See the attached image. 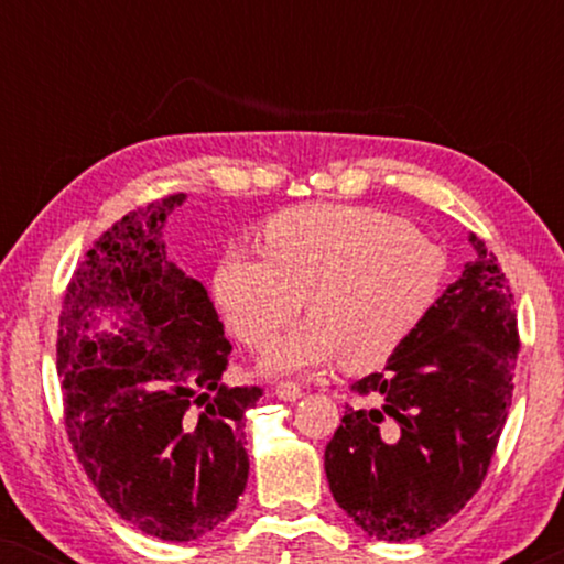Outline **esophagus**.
<instances>
[{"label": "esophagus", "mask_w": 564, "mask_h": 564, "mask_svg": "<svg viewBox=\"0 0 564 564\" xmlns=\"http://www.w3.org/2000/svg\"><path fill=\"white\" fill-rule=\"evenodd\" d=\"M274 395L284 400V403H295V400L303 398V390H300L297 384H292V382H280L274 388Z\"/></svg>", "instance_id": "obj_1"}]
</instances>
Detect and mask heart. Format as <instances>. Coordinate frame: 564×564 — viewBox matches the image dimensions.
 <instances>
[{
    "label": "heart",
    "instance_id": "heart-1",
    "mask_svg": "<svg viewBox=\"0 0 564 564\" xmlns=\"http://www.w3.org/2000/svg\"><path fill=\"white\" fill-rule=\"evenodd\" d=\"M261 256L228 251L213 297L228 328L267 377L315 375L346 357L351 367L388 361L434 305L444 259L398 215L372 207L311 205L280 213L261 230Z\"/></svg>",
    "mask_w": 564,
    "mask_h": 564
}]
</instances>
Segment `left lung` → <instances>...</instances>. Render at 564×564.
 <instances>
[{"instance_id": "left-lung-1", "label": "left lung", "mask_w": 564, "mask_h": 564, "mask_svg": "<svg viewBox=\"0 0 564 564\" xmlns=\"http://www.w3.org/2000/svg\"><path fill=\"white\" fill-rule=\"evenodd\" d=\"M475 259L431 305L382 372L354 388L323 454L334 500L367 536L411 542L459 513L488 473L506 426L519 357L513 295L498 259Z\"/></svg>"}]
</instances>
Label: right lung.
Instances as JSON below:
<instances>
[{
  "mask_svg": "<svg viewBox=\"0 0 564 564\" xmlns=\"http://www.w3.org/2000/svg\"><path fill=\"white\" fill-rule=\"evenodd\" d=\"M184 199L105 230L58 321L68 442L105 503L164 542H195L234 513L249 480L246 411L261 398L223 382L230 344L218 313L166 257V218Z\"/></svg>",
  "mask_w": 564,
  "mask_h": 564,
  "instance_id": "add662e5",
  "label": "right lung"
}]
</instances>
